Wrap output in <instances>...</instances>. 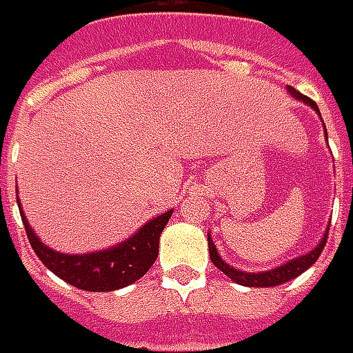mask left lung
<instances>
[{
	"instance_id": "8db88e82",
	"label": "left lung",
	"mask_w": 353,
	"mask_h": 353,
	"mask_svg": "<svg viewBox=\"0 0 353 353\" xmlns=\"http://www.w3.org/2000/svg\"><path fill=\"white\" fill-rule=\"evenodd\" d=\"M287 92L291 94L292 98H296L299 102L310 105V108H312V110H314V112L320 116L319 105L312 102L310 98L303 96L301 92H296L292 86H287ZM322 125H324V123H322ZM324 133H326V128H324ZM326 141H328V133H326ZM326 239H328V230L324 232V236L320 237L319 243H316L312 250L308 251V253L301 255V257H294V259H289L287 263L279 265V267H275V269L257 271V273L241 271V269H236V267H232L230 263H225L224 259L220 257V253H218V248L214 245L210 234H208V251H210L212 263L216 265V267L224 273L225 277H230L234 283H237V285H243V287H277V285L289 283L291 279L303 275L310 265H314V261L319 259L320 253H322V250H324V245H326Z\"/></svg>"
}]
</instances>
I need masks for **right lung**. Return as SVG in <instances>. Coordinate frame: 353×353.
<instances>
[{"label":"right lung","instance_id":"1","mask_svg":"<svg viewBox=\"0 0 353 353\" xmlns=\"http://www.w3.org/2000/svg\"><path fill=\"white\" fill-rule=\"evenodd\" d=\"M17 204L31 248L43 265L68 285L90 292L117 291L141 279L151 269V265L155 263L159 255V237L172 216V210H169L151 218L133 236L123 239L114 248L76 255V253L50 250L47 243H43L41 237L34 234L31 224L27 222L19 198Z\"/></svg>","mask_w":353,"mask_h":353}]
</instances>
